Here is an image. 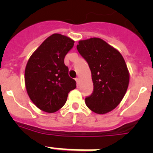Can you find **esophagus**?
<instances>
[{
	"mask_svg": "<svg viewBox=\"0 0 153 153\" xmlns=\"http://www.w3.org/2000/svg\"><path fill=\"white\" fill-rule=\"evenodd\" d=\"M76 84H77V86H79V78H76Z\"/></svg>",
	"mask_w": 153,
	"mask_h": 153,
	"instance_id": "obj_1",
	"label": "esophagus"
}]
</instances>
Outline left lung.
Instances as JSON below:
<instances>
[{"mask_svg":"<svg viewBox=\"0 0 153 153\" xmlns=\"http://www.w3.org/2000/svg\"><path fill=\"white\" fill-rule=\"evenodd\" d=\"M91 70L93 92L85 99L97 114L112 111L122 101L129 83V72L122 54L98 37L79 40L76 46Z\"/></svg>","mask_w":153,"mask_h":153,"instance_id":"left-lung-1","label":"left lung"}]
</instances>
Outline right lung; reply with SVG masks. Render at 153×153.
Here are the masks:
<instances>
[{
	"instance_id": "1",
	"label": "right lung",
	"mask_w": 153,
	"mask_h": 153,
	"mask_svg": "<svg viewBox=\"0 0 153 153\" xmlns=\"http://www.w3.org/2000/svg\"><path fill=\"white\" fill-rule=\"evenodd\" d=\"M74 40L53 33L40 45L29 58L24 81L27 93L35 106L46 113H55L64 106L70 91L76 87L70 78L64 57Z\"/></svg>"
}]
</instances>
